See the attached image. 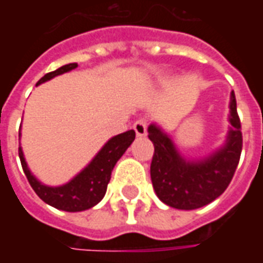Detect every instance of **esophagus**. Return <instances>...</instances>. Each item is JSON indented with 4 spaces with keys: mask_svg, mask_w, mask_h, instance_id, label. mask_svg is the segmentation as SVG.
Wrapping results in <instances>:
<instances>
[{
    "mask_svg": "<svg viewBox=\"0 0 263 263\" xmlns=\"http://www.w3.org/2000/svg\"><path fill=\"white\" fill-rule=\"evenodd\" d=\"M146 128H148V121L145 118H139L134 122V129L137 132L138 137H145L146 135Z\"/></svg>",
    "mask_w": 263,
    "mask_h": 263,
    "instance_id": "34e87169",
    "label": "esophagus"
}]
</instances>
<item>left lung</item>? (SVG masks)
I'll use <instances>...</instances> for the list:
<instances>
[{"label":"left lung","instance_id":"left-lung-1","mask_svg":"<svg viewBox=\"0 0 263 263\" xmlns=\"http://www.w3.org/2000/svg\"><path fill=\"white\" fill-rule=\"evenodd\" d=\"M231 128L226 146L200 162H186L171 138L158 126H149V139L155 146L151 162V179L158 197L179 210H194L220 197L231 183L242 151L241 121L235 94H231Z\"/></svg>","mask_w":263,"mask_h":263}]
</instances>
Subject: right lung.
Listing matches in <instances>:
<instances>
[{"label": "right lung", "instance_id": "obj_1", "mask_svg": "<svg viewBox=\"0 0 263 263\" xmlns=\"http://www.w3.org/2000/svg\"><path fill=\"white\" fill-rule=\"evenodd\" d=\"M76 67H77V63L62 66L58 70L43 76L42 79L37 81V84L53 79L54 76L63 74L66 71H70ZM134 139H135L134 129L122 132L120 135L111 138L84 171L80 172L73 180H70L69 183H66L60 187H49V186H45L42 183L37 182L28 169L21 146L18 154H20L24 173H25L32 189L35 190V193L42 198L45 203H48L54 209L76 213V211L91 209L103 200L115 163L124 155L128 146L134 142Z\"/></svg>", "mask_w": 263, "mask_h": 263}]
</instances>
